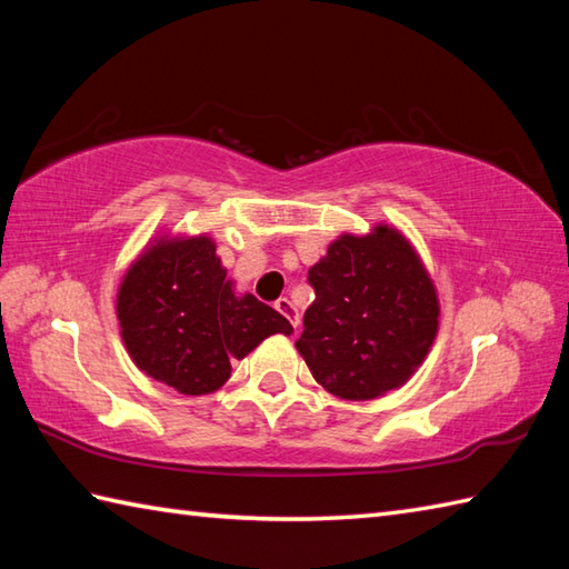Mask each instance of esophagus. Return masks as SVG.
Listing matches in <instances>:
<instances>
[{
	"label": "esophagus",
	"instance_id": "esophagus-1",
	"mask_svg": "<svg viewBox=\"0 0 569 569\" xmlns=\"http://www.w3.org/2000/svg\"><path fill=\"white\" fill-rule=\"evenodd\" d=\"M273 308L278 310V312H281V316L288 320V322H291L293 325V328H298V310L293 308V303H291V300H288V298H278L276 300V303H273Z\"/></svg>",
	"mask_w": 569,
	"mask_h": 569
}]
</instances>
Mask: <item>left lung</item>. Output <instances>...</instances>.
<instances>
[{"mask_svg": "<svg viewBox=\"0 0 569 569\" xmlns=\"http://www.w3.org/2000/svg\"><path fill=\"white\" fill-rule=\"evenodd\" d=\"M316 300L296 349L312 377L345 401H373L413 377L440 328L438 288L393 224L340 234L310 266Z\"/></svg>", "mask_w": 569, "mask_h": 569, "instance_id": "1", "label": "left lung"}]
</instances>
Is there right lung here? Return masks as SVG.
I'll list each match as a JSON object with an SVG mask.
<instances>
[{
    "label": "right lung",
    "instance_id": "obj_1",
    "mask_svg": "<svg viewBox=\"0 0 569 569\" xmlns=\"http://www.w3.org/2000/svg\"><path fill=\"white\" fill-rule=\"evenodd\" d=\"M117 320L131 361L183 396L222 389L234 359L293 332L281 312L237 293L210 234L153 237L117 288Z\"/></svg>",
    "mask_w": 569,
    "mask_h": 569
}]
</instances>
